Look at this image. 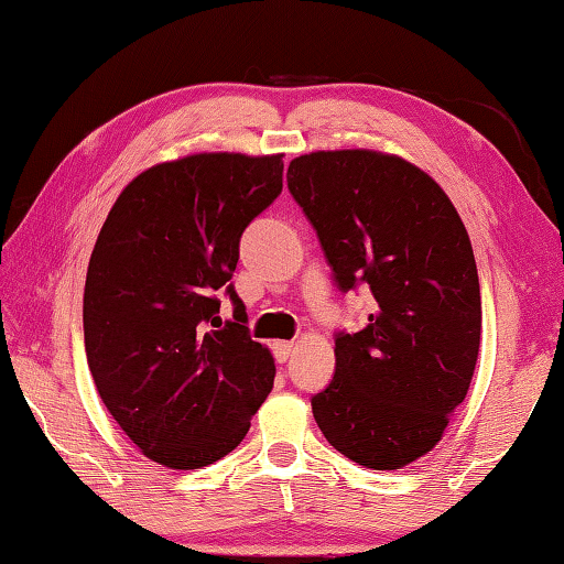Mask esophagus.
<instances>
[{
    "mask_svg": "<svg viewBox=\"0 0 564 564\" xmlns=\"http://www.w3.org/2000/svg\"><path fill=\"white\" fill-rule=\"evenodd\" d=\"M291 355H293L291 341H273V357H275V361L285 364Z\"/></svg>",
    "mask_w": 564,
    "mask_h": 564,
    "instance_id": "obj_1",
    "label": "esophagus"
}]
</instances>
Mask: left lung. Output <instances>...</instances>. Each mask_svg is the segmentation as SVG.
<instances>
[{
  "instance_id": "1",
  "label": "left lung",
  "mask_w": 564,
  "mask_h": 564,
  "mask_svg": "<svg viewBox=\"0 0 564 564\" xmlns=\"http://www.w3.org/2000/svg\"><path fill=\"white\" fill-rule=\"evenodd\" d=\"M289 191L339 293L367 289L359 333H335V377L313 415L369 469H401L437 445L465 401L481 335L479 273L455 205L413 163L377 151L293 159Z\"/></svg>"
}]
</instances>
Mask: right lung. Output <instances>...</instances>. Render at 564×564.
Instances as JSON below:
<instances>
[{"instance_id":"1","label":"right lung","mask_w":564,"mask_h":564,"mask_svg":"<svg viewBox=\"0 0 564 564\" xmlns=\"http://www.w3.org/2000/svg\"><path fill=\"white\" fill-rule=\"evenodd\" d=\"M281 191V156L197 153L137 175L99 231L83 297L87 367L159 465L223 459L273 389V359L251 339L231 275L241 235Z\"/></svg>"}]
</instances>
